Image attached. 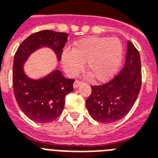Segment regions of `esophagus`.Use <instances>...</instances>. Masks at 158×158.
<instances>
[{
  "label": "esophagus",
  "instance_id": "obj_1",
  "mask_svg": "<svg viewBox=\"0 0 158 158\" xmlns=\"http://www.w3.org/2000/svg\"><path fill=\"white\" fill-rule=\"evenodd\" d=\"M82 84V81H78V80H76L74 84H73V87L74 88H77L79 87Z\"/></svg>",
  "mask_w": 158,
  "mask_h": 158
}]
</instances>
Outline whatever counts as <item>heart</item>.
<instances>
[{
    "mask_svg": "<svg viewBox=\"0 0 158 158\" xmlns=\"http://www.w3.org/2000/svg\"><path fill=\"white\" fill-rule=\"evenodd\" d=\"M123 59V45L117 38L88 37L66 48L61 54L62 68L68 76L76 77L86 62V68L98 81L110 79Z\"/></svg>",
    "mask_w": 158,
    "mask_h": 158,
    "instance_id": "1",
    "label": "heart"
}]
</instances>
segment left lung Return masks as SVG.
I'll return each mask as SVG.
<instances>
[{
  "label": "left lung",
  "mask_w": 158,
  "mask_h": 158,
  "mask_svg": "<svg viewBox=\"0 0 158 158\" xmlns=\"http://www.w3.org/2000/svg\"><path fill=\"white\" fill-rule=\"evenodd\" d=\"M141 59L139 51L127 42L125 64L109 82L91 85L85 106L93 119L108 123L123 118L134 106L141 88Z\"/></svg>",
  "instance_id": "obj_1"
}]
</instances>
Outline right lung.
<instances>
[{
    "label": "right lung",
    "mask_w": 158,
    "mask_h": 158,
    "mask_svg": "<svg viewBox=\"0 0 158 158\" xmlns=\"http://www.w3.org/2000/svg\"><path fill=\"white\" fill-rule=\"evenodd\" d=\"M67 33L42 30L25 39L14 57L13 88L18 106L25 115L37 123H49L62 114L65 97L73 90L74 79H68L61 71L53 70L40 79L29 78L24 65L36 50L49 48L61 60L62 48L68 41Z\"/></svg>",
    "instance_id": "obj_1"
}]
</instances>
